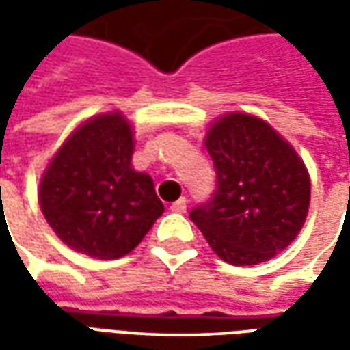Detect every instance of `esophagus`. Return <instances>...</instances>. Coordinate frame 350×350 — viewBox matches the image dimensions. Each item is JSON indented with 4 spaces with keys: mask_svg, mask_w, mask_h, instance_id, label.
I'll return each instance as SVG.
<instances>
[{
    "mask_svg": "<svg viewBox=\"0 0 350 350\" xmlns=\"http://www.w3.org/2000/svg\"><path fill=\"white\" fill-rule=\"evenodd\" d=\"M185 210H187V198H185V196H181L179 200H175V202L171 204V212H179V214H181Z\"/></svg>",
    "mask_w": 350,
    "mask_h": 350,
    "instance_id": "1",
    "label": "esophagus"
}]
</instances>
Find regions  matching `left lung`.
<instances>
[{"instance_id": "1", "label": "left lung", "mask_w": 350, "mask_h": 350, "mask_svg": "<svg viewBox=\"0 0 350 350\" xmlns=\"http://www.w3.org/2000/svg\"><path fill=\"white\" fill-rule=\"evenodd\" d=\"M216 191L191 220L222 261L245 267L273 259L302 230L310 177L288 142L265 120L232 113L206 134Z\"/></svg>"}]
</instances>
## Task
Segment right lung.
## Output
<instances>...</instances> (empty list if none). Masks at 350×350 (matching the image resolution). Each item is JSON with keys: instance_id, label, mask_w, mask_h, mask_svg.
Returning a JSON list of instances; mask_svg holds the SVG:
<instances>
[{"instance_id": "right-lung-1", "label": "right lung", "mask_w": 350, "mask_h": 350, "mask_svg": "<svg viewBox=\"0 0 350 350\" xmlns=\"http://www.w3.org/2000/svg\"><path fill=\"white\" fill-rule=\"evenodd\" d=\"M120 113L95 116L64 142L40 181V208L68 247L97 259L130 253L161 216L150 175L132 169Z\"/></svg>"}]
</instances>
